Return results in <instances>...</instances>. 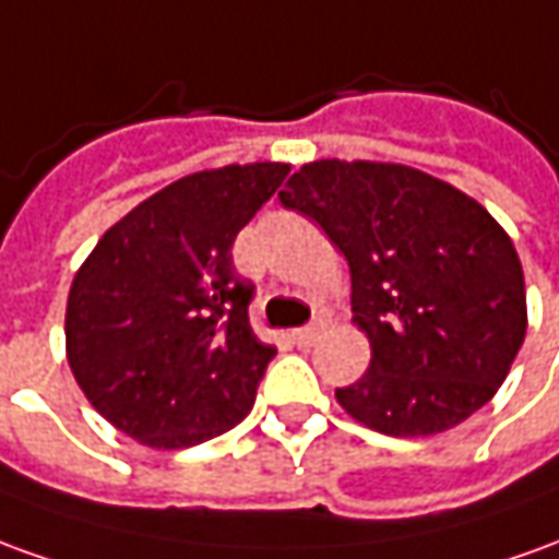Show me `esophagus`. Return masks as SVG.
<instances>
[{
    "mask_svg": "<svg viewBox=\"0 0 559 559\" xmlns=\"http://www.w3.org/2000/svg\"><path fill=\"white\" fill-rule=\"evenodd\" d=\"M320 335H323V320H311L308 326H299V330L293 333V342L299 347H311Z\"/></svg>",
    "mask_w": 559,
    "mask_h": 559,
    "instance_id": "obj_1",
    "label": "esophagus"
}]
</instances>
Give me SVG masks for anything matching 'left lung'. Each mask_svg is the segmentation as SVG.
<instances>
[{
    "label": "left lung",
    "instance_id": "1",
    "mask_svg": "<svg viewBox=\"0 0 559 559\" xmlns=\"http://www.w3.org/2000/svg\"><path fill=\"white\" fill-rule=\"evenodd\" d=\"M278 199L350 266L372 360L335 390L347 415L384 436H432L490 402L524 345L526 293L514 245L475 199L362 159L308 163Z\"/></svg>",
    "mask_w": 559,
    "mask_h": 559
}]
</instances>
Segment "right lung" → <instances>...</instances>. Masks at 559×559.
I'll use <instances>...</instances> for the list:
<instances>
[{
  "instance_id": "1",
  "label": "right lung",
  "mask_w": 559,
  "mask_h": 559,
  "mask_svg": "<svg viewBox=\"0 0 559 559\" xmlns=\"http://www.w3.org/2000/svg\"><path fill=\"white\" fill-rule=\"evenodd\" d=\"M284 163L197 171L144 199L78 269L66 350L90 405L151 448H193L245 420L278 354L251 330L239 229Z\"/></svg>"
}]
</instances>
